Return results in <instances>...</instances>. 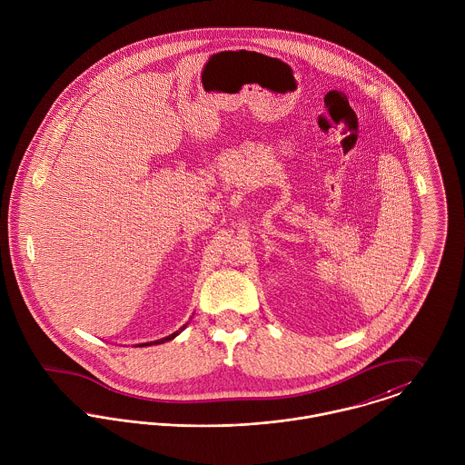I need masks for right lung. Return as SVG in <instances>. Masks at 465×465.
Listing matches in <instances>:
<instances>
[{
    "label": "right lung",
    "mask_w": 465,
    "mask_h": 465,
    "mask_svg": "<svg viewBox=\"0 0 465 465\" xmlns=\"http://www.w3.org/2000/svg\"><path fill=\"white\" fill-rule=\"evenodd\" d=\"M185 326H187V324H185ZM185 326H183V328H185ZM183 328H180L178 331H174V333H171V335H167V337H163V339H160V341H155V342H146V344H141V346H152V344H162V342H167V341L174 339V337H176Z\"/></svg>",
    "instance_id": "1"
}]
</instances>
